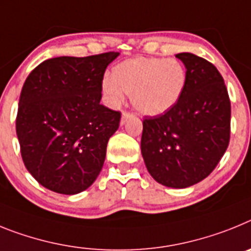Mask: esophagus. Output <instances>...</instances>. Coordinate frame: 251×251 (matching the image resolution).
Returning <instances> with one entry per match:
<instances>
[{"label": "esophagus", "instance_id": "34e87169", "mask_svg": "<svg viewBox=\"0 0 251 251\" xmlns=\"http://www.w3.org/2000/svg\"><path fill=\"white\" fill-rule=\"evenodd\" d=\"M132 115L130 112H126V111H124L123 112V115H121V125H124V124L126 123V121H127L128 119H130V117H131Z\"/></svg>", "mask_w": 251, "mask_h": 251}]
</instances>
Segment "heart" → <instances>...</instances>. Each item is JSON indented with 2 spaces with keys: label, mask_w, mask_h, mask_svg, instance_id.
Returning <instances> with one entry per match:
<instances>
[{
  "label": "heart",
  "mask_w": 251,
  "mask_h": 251,
  "mask_svg": "<svg viewBox=\"0 0 251 251\" xmlns=\"http://www.w3.org/2000/svg\"><path fill=\"white\" fill-rule=\"evenodd\" d=\"M187 79L186 67L178 59L138 56L115 65L112 75L102 79V91L112 106L121 103L126 93L139 112L158 116L179 102Z\"/></svg>",
  "instance_id": "b5f03b06"
}]
</instances>
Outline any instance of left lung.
<instances>
[{
	"label": "left lung",
	"mask_w": 251,
	"mask_h": 251,
	"mask_svg": "<svg viewBox=\"0 0 251 251\" xmlns=\"http://www.w3.org/2000/svg\"><path fill=\"white\" fill-rule=\"evenodd\" d=\"M187 69L182 99L163 115L145 117L141 154L158 183L187 188L208 177L230 141L231 104L224 78L212 63L179 53Z\"/></svg>",
	"instance_id": "1"
}]
</instances>
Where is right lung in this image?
<instances>
[{"label": "right lung", "instance_id": "add662e5", "mask_svg": "<svg viewBox=\"0 0 251 251\" xmlns=\"http://www.w3.org/2000/svg\"><path fill=\"white\" fill-rule=\"evenodd\" d=\"M117 56L51 58L26 78L16 134L26 169L45 188L77 195L99 177L121 119L100 103L104 71Z\"/></svg>", "mask_w": 251, "mask_h": 251}]
</instances>
